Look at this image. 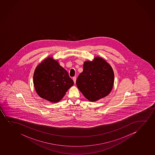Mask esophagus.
Listing matches in <instances>:
<instances>
[{"mask_svg": "<svg viewBox=\"0 0 155 155\" xmlns=\"http://www.w3.org/2000/svg\"><path fill=\"white\" fill-rule=\"evenodd\" d=\"M73 81H74V83L75 84V83H76V77H73Z\"/></svg>", "mask_w": 155, "mask_h": 155, "instance_id": "esophagus-1", "label": "esophagus"}]
</instances>
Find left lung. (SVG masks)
<instances>
[{"label":"left lung","mask_w":155,"mask_h":155,"mask_svg":"<svg viewBox=\"0 0 155 155\" xmlns=\"http://www.w3.org/2000/svg\"><path fill=\"white\" fill-rule=\"evenodd\" d=\"M114 74L111 66L103 58L84 62L83 71L77 79L76 85L85 97L96 102L106 97L112 89Z\"/></svg>","instance_id":"1"}]
</instances>
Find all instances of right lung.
I'll use <instances>...</instances> for the list:
<instances>
[{
  "label": "right lung",
  "mask_w": 155,
  "mask_h": 155,
  "mask_svg": "<svg viewBox=\"0 0 155 155\" xmlns=\"http://www.w3.org/2000/svg\"><path fill=\"white\" fill-rule=\"evenodd\" d=\"M33 83L40 97L52 103H57L74 85V81L58 61L49 57L36 67Z\"/></svg>",
  "instance_id": "obj_1"
}]
</instances>
